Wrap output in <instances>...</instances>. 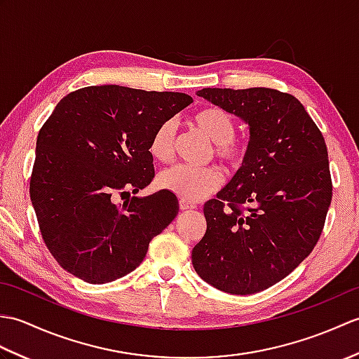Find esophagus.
Here are the masks:
<instances>
[{"label":"esophagus","mask_w":359,"mask_h":359,"mask_svg":"<svg viewBox=\"0 0 359 359\" xmlns=\"http://www.w3.org/2000/svg\"><path fill=\"white\" fill-rule=\"evenodd\" d=\"M179 207H180V210L182 211H188V210H194L197 205L196 203H193V202H188V201H184V199H180V202H179Z\"/></svg>","instance_id":"34e87169"}]
</instances>
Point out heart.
Listing matches in <instances>:
<instances>
[{
    "label": "heart",
    "instance_id": "b5f03b06",
    "mask_svg": "<svg viewBox=\"0 0 359 359\" xmlns=\"http://www.w3.org/2000/svg\"><path fill=\"white\" fill-rule=\"evenodd\" d=\"M191 125L215 143V154L231 168H238L247 157V142L234 139L236 121L219 106H207L191 117ZM175 128L172 121L160 123L152 133L148 151L158 162H170L174 156ZM158 187L174 193L180 199L194 202L215 193L222 184V172L215 166L196 168L189 165H174L158 175Z\"/></svg>",
    "mask_w": 359,
    "mask_h": 359
}]
</instances>
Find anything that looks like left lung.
I'll list each match as a JSON object with an SVG mask.
<instances>
[{
    "instance_id": "left-lung-1",
    "label": "left lung",
    "mask_w": 359,
    "mask_h": 359,
    "mask_svg": "<svg viewBox=\"0 0 359 359\" xmlns=\"http://www.w3.org/2000/svg\"><path fill=\"white\" fill-rule=\"evenodd\" d=\"M197 95L248 123L250 142L230 184L205 203L193 266L225 293L253 294L288 276L323 233L332 202L327 147L290 94L203 88Z\"/></svg>"
}]
</instances>
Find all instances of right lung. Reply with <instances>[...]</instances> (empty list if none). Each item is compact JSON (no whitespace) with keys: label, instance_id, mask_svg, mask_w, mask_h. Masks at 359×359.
Returning <instances> with one entry per match:
<instances>
[{"label":"right lung","instance_id":"1","mask_svg":"<svg viewBox=\"0 0 359 359\" xmlns=\"http://www.w3.org/2000/svg\"><path fill=\"white\" fill-rule=\"evenodd\" d=\"M191 103L182 93L104 85L55 106L36 137L30 201L46 247L66 271L89 284L125 276L177 216V197L166 189L135 194L154 179V129ZM117 195L128 197L117 204Z\"/></svg>","mask_w":359,"mask_h":359}]
</instances>
